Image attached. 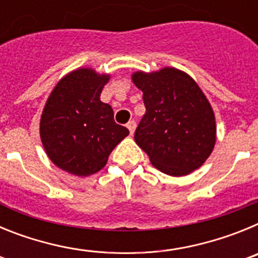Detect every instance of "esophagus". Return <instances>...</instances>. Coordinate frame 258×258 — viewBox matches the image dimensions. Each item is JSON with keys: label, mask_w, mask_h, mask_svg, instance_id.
Wrapping results in <instances>:
<instances>
[{"label": "esophagus", "mask_w": 258, "mask_h": 258, "mask_svg": "<svg viewBox=\"0 0 258 258\" xmlns=\"http://www.w3.org/2000/svg\"><path fill=\"white\" fill-rule=\"evenodd\" d=\"M126 127H127V129H129L131 134H133L134 131H136V127H137V122L134 121V120H131V121H129L126 124Z\"/></svg>", "instance_id": "obj_1"}]
</instances>
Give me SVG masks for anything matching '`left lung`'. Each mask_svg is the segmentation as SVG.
Here are the masks:
<instances>
[{"label":"left lung","mask_w":258,"mask_h":258,"mask_svg":"<svg viewBox=\"0 0 258 258\" xmlns=\"http://www.w3.org/2000/svg\"><path fill=\"white\" fill-rule=\"evenodd\" d=\"M143 92L146 113L134 134L155 168L173 175L200 168L216 143V118L198 84L182 71L165 67L132 75Z\"/></svg>","instance_id":"1"}]
</instances>
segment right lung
<instances>
[{
    "mask_svg": "<svg viewBox=\"0 0 258 258\" xmlns=\"http://www.w3.org/2000/svg\"><path fill=\"white\" fill-rule=\"evenodd\" d=\"M109 75L79 68L52 89L41 115V142L50 160L71 174L99 172L109 154L129 134L116 124L113 109L101 101Z\"/></svg>",
    "mask_w": 258,
    "mask_h": 258,
    "instance_id": "right-lung-1",
    "label": "right lung"
}]
</instances>
